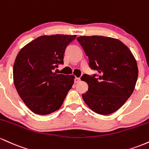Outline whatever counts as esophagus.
<instances>
[{
  "instance_id": "1",
  "label": "esophagus",
  "mask_w": 149,
  "mask_h": 149,
  "mask_svg": "<svg viewBox=\"0 0 149 149\" xmlns=\"http://www.w3.org/2000/svg\"><path fill=\"white\" fill-rule=\"evenodd\" d=\"M80 81V79L79 77H75L74 78V83H78Z\"/></svg>"
}]
</instances>
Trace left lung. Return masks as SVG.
<instances>
[{"label":"left lung","instance_id":"1","mask_svg":"<svg viewBox=\"0 0 149 149\" xmlns=\"http://www.w3.org/2000/svg\"><path fill=\"white\" fill-rule=\"evenodd\" d=\"M77 41L88 65L98 74H83L81 79L88 88L82 98L86 105L101 115H109L123 106L134 90L138 67L127 46L117 38L81 36Z\"/></svg>","mask_w":149,"mask_h":149}]
</instances>
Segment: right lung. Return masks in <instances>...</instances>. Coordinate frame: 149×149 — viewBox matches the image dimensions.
<instances>
[{
  "label": "right lung",
  "mask_w": 149,
  "mask_h": 149,
  "mask_svg": "<svg viewBox=\"0 0 149 149\" xmlns=\"http://www.w3.org/2000/svg\"><path fill=\"white\" fill-rule=\"evenodd\" d=\"M76 35L39 36L18 53L13 66L14 84L24 104L33 113L48 115L61 108L74 84V75L56 74L63 64L68 45Z\"/></svg>",
  "instance_id": "obj_1"
}]
</instances>
